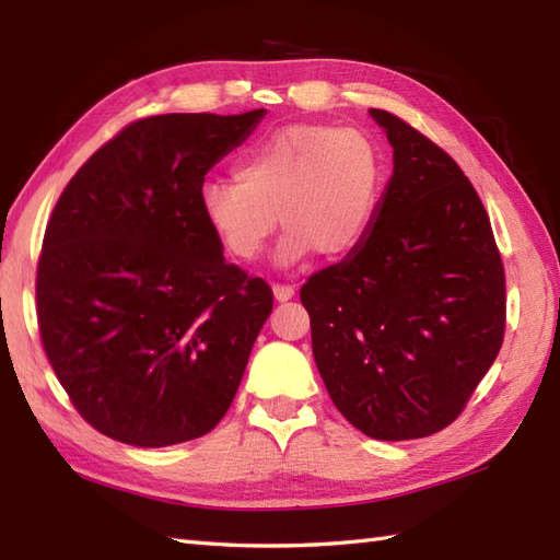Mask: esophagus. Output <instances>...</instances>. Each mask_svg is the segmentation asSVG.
I'll use <instances>...</instances> for the list:
<instances>
[{
    "instance_id": "34e87169",
    "label": "esophagus",
    "mask_w": 560,
    "mask_h": 560,
    "mask_svg": "<svg viewBox=\"0 0 560 560\" xmlns=\"http://www.w3.org/2000/svg\"><path fill=\"white\" fill-rule=\"evenodd\" d=\"M271 291H273V299H277L279 303H287V301H291L293 295H295V289L293 287H283V283H273Z\"/></svg>"
}]
</instances>
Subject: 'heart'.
I'll list each match as a JSON object with an SVG mask.
<instances>
[{"instance_id":"obj_1","label":"heart","mask_w":560,"mask_h":560,"mask_svg":"<svg viewBox=\"0 0 560 560\" xmlns=\"http://www.w3.org/2000/svg\"><path fill=\"white\" fill-rule=\"evenodd\" d=\"M377 153L355 129L293 122L249 147L235 180H209L199 217L237 261H253L279 223L281 267L315 253L341 259L363 243L377 205Z\"/></svg>"}]
</instances>
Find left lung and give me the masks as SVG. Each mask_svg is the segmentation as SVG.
I'll return each instance as SVG.
<instances>
[{
	"instance_id": "1",
	"label": "left lung",
	"mask_w": 560,
	"mask_h": 560,
	"mask_svg": "<svg viewBox=\"0 0 560 560\" xmlns=\"http://www.w3.org/2000/svg\"><path fill=\"white\" fill-rule=\"evenodd\" d=\"M392 177L363 243L301 289L335 407L375 440L457 419L505 331V273L477 189L447 153L371 108Z\"/></svg>"
}]
</instances>
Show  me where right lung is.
<instances>
[{
	"instance_id": "1",
	"label": "right lung",
	"mask_w": 560,
	"mask_h": 560,
	"mask_svg": "<svg viewBox=\"0 0 560 560\" xmlns=\"http://www.w3.org/2000/svg\"><path fill=\"white\" fill-rule=\"evenodd\" d=\"M265 115L137 120L59 197L35 283L40 337L69 399L103 435L177 445L229 411L273 299L225 265L197 195Z\"/></svg>"
}]
</instances>
